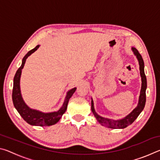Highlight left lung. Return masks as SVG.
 <instances>
[{"mask_svg":"<svg viewBox=\"0 0 160 160\" xmlns=\"http://www.w3.org/2000/svg\"><path fill=\"white\" fill-rule=\"evenodd\" d=\"M132 51L133 52L134 55L136 56V58L138 61L139 63V68H140V77H141V89H140V96L138 99V103L137 107L132 111V112L127 115L125 117L118 120H113V119L104 118L102 116H99L98 113L95 112L94 107V102L92 98H91V109L92 112L94 116H95L97 120L99 121V123L101 124L102 126H104L109 128L113 129H119V128H126L127 126L131 125L134 122V121L138 118V116L140 115V113L142 112L145 105L146 102V89H147V78H146L145 70H144V61L142 56L139 53L138 51L134 47L131 48Z\"/></svg>","mask_w":160,"mask_h":160,"instance_id":"obj_1","label":"left lung"}]
</instances>
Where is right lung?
Returning a JSON list of instances; mask_svg holds the SVG:
<instances>
[{"instance_id": "right-lung-1", "label": "right lung", "mask_w": 160, "mask_h": 160, "mask_svg": "<svg viewBox=\"0 0 160 160\" xmlns=\"http://www.w3.org/2000/svg\"><path fill=\"white\" fill-rule=\"evenodd\" d=\"M39 47V45H37L33 49L29 51L22 58L21 66L19 68L17 72H16L14 80H13L12 97L15 108L17 109L18 113H20V116L27 123L30 124L32 126H49L58 123L63 113L66 112L69 99L76 90V88H74L68 91L63 104L57 112L48 113L42 112L39 110L31 109L30 107L26 104V103L22 98V96L20 90V77L22 74V70L23 69L24 66H25L27 58L32 53H33L34 51H36Z\"/></svg>"}]
</instances>
